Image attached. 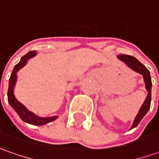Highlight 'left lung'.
Returning <instances> with one entry per match:
<instances>
[{
  "instance_id": "obj_1",
  "label": "left lung",
  "mask_w": 159,
  "mask_h": 159,
  "mask_svg": "<svg viewBox=\"0 0 159 159\" xmlns=\"http://www.w3.org/2000/svg\"><path fill=\"white\" fill-rule=\"evenodd\" d=\"M118 58L119 60L123 61L129 68H131L132 70L136 71V72L142 74L143 76L145 88L148 91V95L144 101L143 104L141 107L137 116L135 117V119L134 120V123H133L131 128H130V129H133V128L137 126L138 124L141 122V120L143 119V118L146 115V113L148 112L150 110V102H151V86H152L151 78H150V70H148L141 62H139L135 57H134L132 56H128V55H119Z\"/></svg>"
}]
</instances>
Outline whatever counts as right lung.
Returning <instances> with one entry per match:
<instances>
[{
  "instance_id": "right-lung-1",
  "label": "right lung",
  "mask_w": 159,
  "mask_h": 159,
  "mask_svg": "<svg viewBox=\"0 0 159 159\" xmlns=\"http://www.w3.org/2000/svg\"><path fill=\"white\" fill-rule=\"evenodd\" d=\"M35 56H36V51H30L26 55H25L24 57H22L20 62L15 65L14 69L11 72L10 78H9V89H8V101H9L10 106L15 110L16 112L18 114V116L20 117V119L23 121L29 123L31 125H42L48 124L51 121H54L55 119H57V116H54V117H50V118L38 117L34 113L30 111L24 104H22L20 102L17 101V99L16 98L15 95H14V87H15L16 81V72L26 64L28 59L34 57Z\"/></svg>"
}]
</instances>
